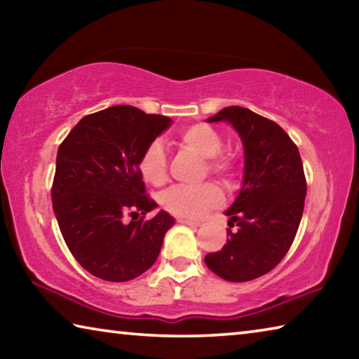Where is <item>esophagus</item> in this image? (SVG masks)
Wrapping results in <instances>:
<instances>
[{
  "instance_id": "esophagus-1",
  "label": "esophagus",
  "mask_w": 359,
  "mask_h": 359,
  "mask_svg": "<svg viewBox=\"0 0 359 359\" xmlns=\"http://www.w3.org/2000/svg\"><path fill=\"white\" fill-rule=\"evenodd\" d=\"M177 222L182 223V224H187V226H190V228L201 226V223H199V222H191V220H187V218H182V217L177 218Z\"/></svg>"
}]
</instances>
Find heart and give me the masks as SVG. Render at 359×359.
<instances>
[{
  "label": "heart",
  "mask_w": 359,
  "mask_h": 359,
  "mask_svg": "<svg viewBox=\"0 0 359 359\" xmlns=\"http://www.w3.org/2000/svg\"><path fill=\"white\" fill-rule=\"evenodd\" d=\"M180 147L193 151L204 160H208L205 166L208 171L223 182L229 180L231 175V160L226 156H220L223 149V139L212 126L204 123H196L182 130L179 135ZM139 171H141L145 182L150 185L160 187L168 179V158L163 144L160 141L150 142L142 151L139 160ZM223 198L220 190L212 184H204L199 187L175 185L163 193L161 204L168 212L182 218H199L205 212L218 208Z\"/></svg>",
  "instance_id": "heart-1"
}]
</instances>
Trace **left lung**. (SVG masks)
Here are the masks:
<instances>
[{
	"label": "left lung",
	"mask_w": 359,
	"mask_h": 359,
	"mask_svg": "<svg viewBox=\"0 0 359 359\" xmlns=\"http://www.w3.org/2000/svg\"><path fill=\"white\" fill-rule=\"evenodd\" d=\"M205 121H226L244 145V180L224 215L229 239L208 253L205 264L228 282H248L274 269L299 228L306 177L299 150L276 121L241 106L222 109Z\"/></svg>",
	"instance_id": "left-lung-1"
}]
</instances>
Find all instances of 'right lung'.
Segmentation results:
<instances>
[{"instance_id":"add662e5","label":"right lung","mask_w":359,"mask_h":359,"mask_svg":"<svg viewBox=\"0 0 359 359\" xmlns=\"http://www.w3.org/2000/svg\"><path fill=\"white\" fill-rule=\"evenodd\" d=\"M171 125L165 115L112 106L83 117L58 147L53 212L72 257L92 276L128 282L160 255L174 218L160 210L144 220L158 204L145 194L139 160Z\"/></svg>"}]
</instances>
